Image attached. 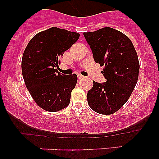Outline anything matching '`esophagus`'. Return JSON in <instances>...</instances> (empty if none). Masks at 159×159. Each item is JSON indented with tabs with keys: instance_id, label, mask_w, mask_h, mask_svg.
<instances>
[{
	"instance_id": "1",
	"label": "esophagus",
	"mask_w": 159,
	"mask_h": 159,
	"mask_svg": "<svg viewBox=\"0 0 159 159\" xmlns=\"http://www.w3.org/2000/svg\"><path fill=\"white\" fill-rule=\"evenodd\" d=\"M78 78L79 79H83V78H84V76H83V75H81V74H79V75H78Z\"/></svg>"
}]
</instances>
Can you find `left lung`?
<instances>
[{
	"instance_id": "8db88e82",
	"label": "left lung",
	"mask_w": 159,
	"mask_h": 159,
	"mask_svg": "<svg viewBox=\"0 0 159 159\" xmlns=\"http://www.w3.org/2000/svg\"><path fill=\"white\" fill-rule=\"evenodd\" d=\"M96 63L103 66V84L93 81L87 98L90 107L102 115L119 111L130 98L139 79V61L131 40L123 32L106 27L84 32Z\"/></svg>"
}]
</instances>
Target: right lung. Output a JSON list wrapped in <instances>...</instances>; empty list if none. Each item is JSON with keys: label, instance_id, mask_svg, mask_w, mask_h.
<instances>
[{"label": "right lung", "instance_id": "right-lung-1", "mask_svg": "<svg viewBox=\"0 0 159 159\" xmlns=\"http://www.w3.org/2000/svg\"><path fill=\"white\" fill-rule=\"evenodd\" d=\"M79 38L78 32L52 27L35 35L24 52L21 69L25 85L43 110L59 111L69 104L77 75H63L57 67L60 57Z\"/></svg>", "mask_w": 159, "mask_h": 159}]
</instances>
